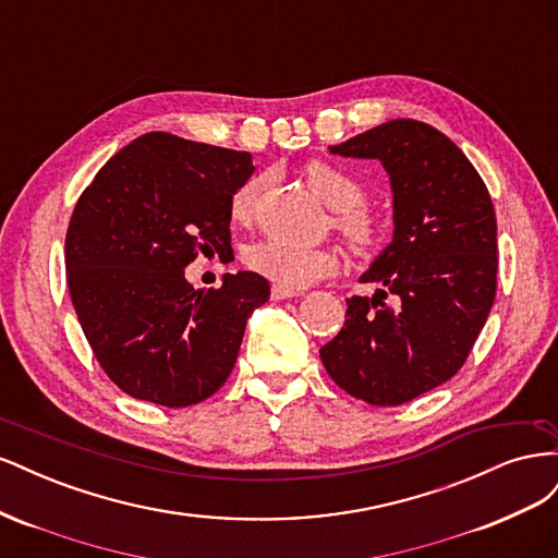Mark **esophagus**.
Returning <instances> with one entry per match:
<instances>
[{
	"mask_svg": "<svg viewBox=\"0 0 558 558\" xmlns=\"http://www.w3.org/2000/svg\"><path fill=\"white\" fill-rule=\"evenodd\" d=\"M295 295H300V291L286 289V286H279V283L272 286V300H289V298H295Z\"/></svg>",
	"mask_w": 558,
	"mask_h": 558,
	"instance_id": "34e87169",
	"label": "esophagus"
}]
</instances>
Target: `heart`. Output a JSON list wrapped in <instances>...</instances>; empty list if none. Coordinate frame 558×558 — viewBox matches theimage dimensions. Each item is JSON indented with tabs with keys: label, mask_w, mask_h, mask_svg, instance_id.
Here are the masks:
<instances>
[{
	"label": "heart",
	"mask_w": 558,
	"mask_h": 558,
	"mask_svg": "<svg viewBox=\"0 0 558 558\" xmlns=\"http://www.w3.org/2000/svg\"><path fill=\"white\" fill-rule=\"evenodd\" d=\"M310 189L326 202L332 211V228L340 234L351 253L373 258L391 240V218L381 209L367 205L365 185L351 172L326 160L305 165ZM263 179L251 177L242 181L230 195V218L234 223H251L258 209ZM246 265L269 281L286 289L305 286L332 275L337 269V253L324 246H298L283 240H263L244 253Z\"/></svg>",
	"instance_id": "obj_1"
}]
</instances>
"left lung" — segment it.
I'll return each mask as SVG.
<instances>
[{
    "label": "left lung",
    "mask_w": 558,
    "mask_h": 558,
    "mask_svg": "<svg viewBox=\"0 0 558 558\" xmlns=\"http://www.w3.org/2000/svg\"><path fill=\"white\" fill-rule=\"evenodd\" d=\"M330 154L384 165L396 232L361 277L381 289L347 300L344 326L320 347V361L353 398L379 408L410 402L459 373L494 307V202L463 150L412 118L356 134Z\"/></svg>",
    "instance_id": "1"
}]
</instances>
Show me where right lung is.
I'll list each match as a JSON object with an SVG mask.
<instances>
[{
    "mask_svg": "<svg viewBox=\"0 0 558 558\" xmlns=\"http://www.w3.org/2000/svg\"><path fill=\"white\" fill-rule=\"evenodd\" d=\"M251 154L148 132L81 193L64 240L66 283L86 340L128 396L189 408L230 377L251 312L269 298L256 272L195 291L183 267L228 258L230 195Z\"/></svg>",
    "mask_w": 558,
    "mask_h": 558,
    "instance_id": "obj_1",
    "label": "right lung"
}]
</instances>
